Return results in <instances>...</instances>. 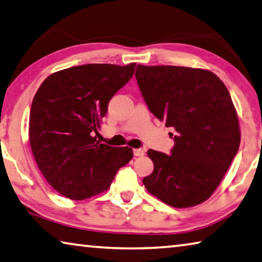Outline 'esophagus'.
<instances>
[{
    "instance_id": "1",
    "label": "esophagus",
    "mask_w": 262,
    "mask_h": 262,
    "mask_svg": "<svg viewBox=\"0 0 262 262\" xmlns=\"http://www.w3.org/2000/svg\"><path fill=\"white\" fill-rule=\"evenodd\" d=\"M134 154H135V157H143V155L145 154V150L143 148H136V149H134Z\"/></svg>"
}]
</instances>
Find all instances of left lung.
I'll return each instance as SVG.
<instances>
[{
  "instance_id": "left-lung-1",
  "label": "left lung",
  "mask_w": 262,
  "mask_h": 262,
  "mask_svg": "<svg viewBox=\"0 0 262 262\" xmlns=\"http://www.w3.org/2000/svg\"><path fill=\"white\" fill-rule=\"evenodd\" d=\"M136 79L155 117L172 127L167 155L149 149L154 170L146 189L164 204L191 207L221 183L241 144L239 124L226 85L213 72L185 67L138 66Z\"/></svg>"
}]
</instances>
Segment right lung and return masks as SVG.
I'll list each match as a JSON object with an SVG mask.
<instances>
[{
	"label": "right lung",
	"mask_w": 262,
	"mask_h": 262,
	"mask_svg": "<svg viewBox=\"0 0 262 262\" xmlns=\"http://www.w3.org/2000/svg\"><path fill=\"white\" fill-rule=\"evenodd\" d=\"M136 63L85 64L55 72L33 99L30 143L46 180L69 199L82 200L108 189L134 157L128 147L101 144L108 103L134 76Z\"/></svg>",
	"instance_id": "obj_1"
}]
</instances>
